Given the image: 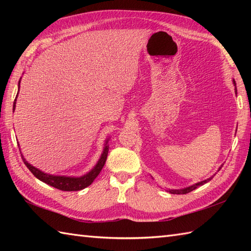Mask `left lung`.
<instances>
[{
    "instance_id": "8db88e82",
    "label": "left lung",
    "mask_w": 251,
    "mask_h": 251,
    "mask_svg": "<svg viewBox=\"0 0 251 251\" xmlns=\"http://www.w3.org/2000/svg\"><path fill=\"white\" fill-rule=\"evenodd\" d=\"M234 84H235V82H234ZM220 169H221V167L219 168V170H220ZM211 179H212V177L208 178V179H206V180H204V181H201V182H197V183H195V184H193V185L189 186V188H184V189H181V190H169V192H170V193H172V194H186V193H189V192H192L193 190H195L196 188H199V186L207 183L208 181H210Z\"/></svg>"
}]
</instances>
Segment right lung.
<instances>
[{
  "mask_svg": "<svg viewBox=\"0 0 251 251\" xmlns=\"http://www.w3.org/2000/svg\"><path fill=\"white\" fill-rule=\"evenodd\" d=\"M18 87H20V81L18 83ZM17 96H18V93H17ZM17 96H16V99L14 101L13 111L15 110ZM106 142L108 141H105L103 152H102V154H101L98 163L96 164V166L92 170H90L89 173L82 176V177H67V176H54V175L46 174L44 172H41L40 169L35 168L34 166H32L31 164L26 162L24 158L23 154H21V157H23L24 163L25 164V166L29 168L30 172L33 174L37 179L43 181V182H45L46 184L54 186V188H56L58 190H61V191H79V190L87 188L88 185L92 184L93 181L96 179V177H97V176L100 174L101 169L103 168L105 161H106V156H108V152H109V146H106Z\"/></svg>",
  "mask_w": 251,
  "mask_h": 251,
  "instance_id": "1",
  "label": "right lung"
}]
</instances>
